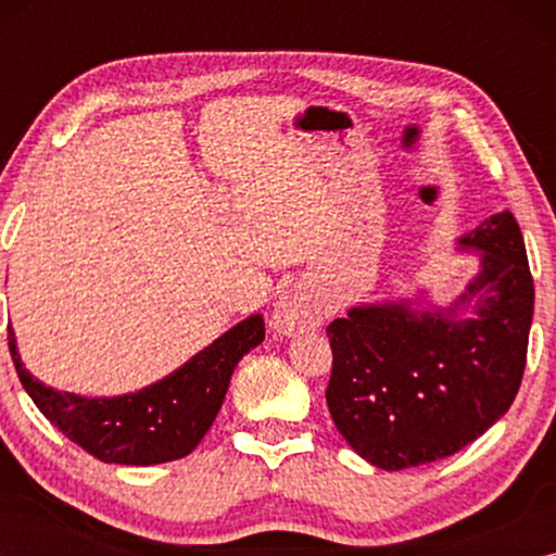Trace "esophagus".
<instances>
[{"label": "esophagus", "instance_id": "34e87169", "mask_svg": "<svg viewBox=\"0 0 556 556\" xmlns=\"http://www.w3.org/2000/svg\"><path fill=\"white\" fill-rule=\"evenodd\" d=\"M324 321V306L299 288L283 293L273 308V329L283 337L316 329Z\"/></svg>", "mask_w": 556, "mask_h": 556}]
</instances>
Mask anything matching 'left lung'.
<instances>
[{
  "label": "left lung",
  "instance_id": "1",
  "mask_svg": "<svg viewBox=\"0 0 556 556\" xmlns=\"http://www.w3.org/2000/svg\"><path fill=\"white\" fill-rule=\"evenodd\" d=\"M481 268L451 306L362 303L329 324L326 402L356 455L382 470L447 458L508 413L527 367L534 280L504 210L458 238ZM468 305L475 316L457 314Z\"/></svg>",
  "mask_w": 556,
  "mask_h": 556
}]
</instances>
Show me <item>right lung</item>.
Instances as JSON below:
<instances>
[{
	"label": "right lung",
	"instance_id": "add662e5",
	"mask_svg": "<svg viewBox=\"0 0 556 556\" xmlns=\"http://www.w3.org/2000/svg\"><path fill=\"white\" fill-rule=\"evenodd\" d=\"M7 339L22 387L65 438L103 463L156 466L185 458L200 445L223 407L238 362L265 339V321L261 314L248 316L172 375L118 397L52 390L25 369L12 329Z\"/></svg>",
	"mask_w": 556,
	"mask_h": 556
}]
</instances>
